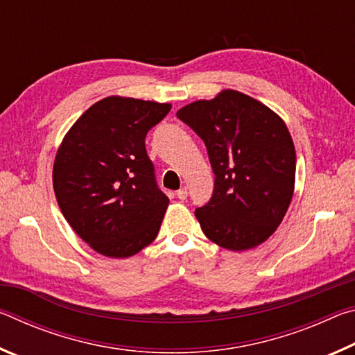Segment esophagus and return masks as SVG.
<instances>
[{
  "label": "esophagus",
  "mask_w": 355,
  "mask_h": 355,
  "mask_svg": "<svg viewBox=\"0 0 355 355\" xmlns=\"http://www.w3.org/2000/svg\"><path fill=\"white\" fill-rule=\"evenodd\" d=\"M177 197L180 200H184L186 197H188V189L186 188H180L178 191H177Z\"/></svg>",
  "instance_id": "obj_1"
}]
</instances>
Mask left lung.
Wrapping results in <instances>:
<instances>
[{
  "mask_svg": "<svg viewBox=\"0 0 355 355\" xmlns=\"http://www.w3.org/2000/svg\"><path fill=\"white\" fill-rule=\"evenodd\" d=\"M177 117L205 144L214 173L211 199L196 209L205 236L228 250L266 241L290 207L296 177L284 120L236 91L194 101Z\"/></svg>",
  "mask_w": 355,
  "mask_h": 355,
  "instance_id": "left-lung-1",
  "label": "left lung"
}]
</instances>
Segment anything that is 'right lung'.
Instances as JSON below:
<instances>
[{
  "label": "right lung",
  "instance_id": "1",
  "mask_svg": "<svg viewBox=\"0 0 355 355\" xmlns=\"http://www.w3.org/2000/svg\"><path fill=\"white\" fill-rule=\"evenodd\" d=\"M171 105L107 97L76 120L58 150L53 188L65 220L98 254L125 258L156 238L169 199L146 136Z\"/></svg>",
  "mask_w": 355,
  "mask_h": 355
}]
</instances>
